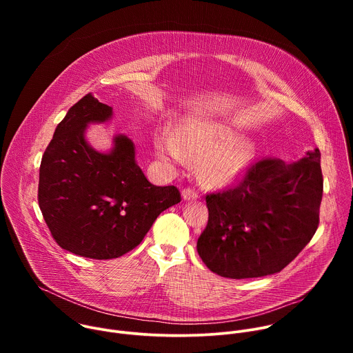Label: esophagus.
<instances>
[{
  "label": "esophagus",
  "instance_id": "esophagus-1",
  "mask_svg": "<svg viewBox=\"0 0 353 353\" xmlns=\"http://www.w3.org/2000/svg\"><path fill=\"white\" fill-rule=\"evenodd\" d=\"M181 196H183L184 201H190V199L198 198V194H196V191L192 190V188H184V190L181 191Z\"/></svg>",
  "mask_w": 353,
  "mask_h": 353
}]
</instances>
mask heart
<instances>
[{"mask_svg": "<svg viewBox=\"0 0 353 353\" xmlns=\"http://www.w3.org/2000/svg\"><path fill=\"white\" fill-rule=\"evenodd\" d=\"M155 146L165 161L181 163L185 158L195 162L199 179L218 187L239 183L257 155L256 143L243 138L237 128L208 117L180 123L173 135H161Z\"/></svg>", "mask_w": 353, "mask_h": 353, "instance_id": "obj_1", "label": "heart"}]
</instances>
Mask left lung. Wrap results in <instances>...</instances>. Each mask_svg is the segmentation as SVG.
Wrapping results in <instances>:
<instances>
[{
    "label": "left lung",
    "mask_w": 353,
    "mask_h": 353,
    "mask_svg": "<svg viewBox=\"0 0 353 353\" xmlns=\"http://www.w3.org/2000/svg\"><path fill=\"white\" fill-rule=\"evenodd\" d=\"M320 150L297 162L263 159L233 190L207 195L196 251L215 274L259 278L282 271L314 236L323 198Z\"/></svg>",
    "instance_id": "left-lung-1"
}]
</instances>
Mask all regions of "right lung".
I'll return each instance as SVG.
<instances>
[{"label": "right lung", "mask_w": 353, "mask_h": 353, "mask_svg": "<svg viewBox=\"0 0 353 353\" xmlns=\"http://www.w3.org/2000/svg\"><path fill=\"white\" fill-rule=\"evenodd\" d=\"M113 114L92 93L83 96L57 125L39 173V207L54 240L94 260L128 253L165 210L181 201L174 185L148 181L127 135H114L106 152L88 142V127Z\"/></svg>", "instance_id": "right-lung-1"}]
</instances>
